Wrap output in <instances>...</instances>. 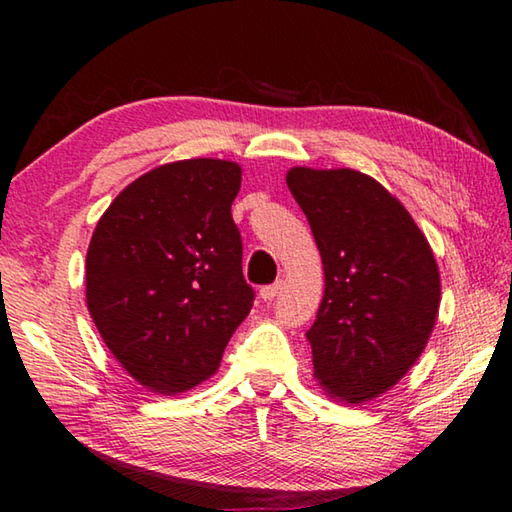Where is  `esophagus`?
<instances>
[{"instance_id":"obj_1","label":"esophagus","mask_w":512,"mask_h":512,"mask_svg":"<svg viewBox=\"0 0 512 512\" xmlns=\"http://www.w3.org/2000/svg\"><path fill=\"white\" fill-rule=\"evenodd\" d=\"M280 289H282V282L268 284V287H262V291H259V298H262L264 302H271L277 293H280Z\"/></svg>"}]
</instances>
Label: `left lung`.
I'll return each instance as SVG.
<instances>
[{
	"label": "left lung",
	"mask_w": 512,
	"mask_h": 512,
	"mask_svg": "<svg viewBox=\"0 0 512 512\" xmlns=\"http://www.w3.org/2000/svg\"><path fill=\"white\" fill-rule=\"evenodd\" d=\"M314 232L325 293L307 341L325 395L363 404L400 381L429 343L440 273L409 210L368 173L287 171Z\"/></svg>",
	"instance_id": "left-lung-1"
}]
</instances>
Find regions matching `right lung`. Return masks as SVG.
Returning a JSON list of instances; mask_svg holds the SVG:
<instances>
[{
	"instance_id": "add662e5",
	"label": "right lung",
	"mask_w": 512,
	"mask_h": 512,
	"mask_svg": "<svg viewBox=\"0 0 512 512\" xmlns=\"http://www.w3.org/2000/svg\"><path fill=\"white\" fill-rule=\"evenodd\" d=\"M239 187L237 162L160 164L121 189L92 232L88 311L121 368L153 393L210 379L253 307L230 212Z\"/></svg>"
}]
</instances>
